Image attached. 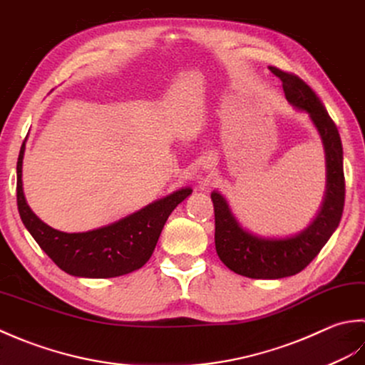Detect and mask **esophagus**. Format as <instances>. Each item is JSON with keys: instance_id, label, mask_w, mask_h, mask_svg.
<instances>
[{"instance_id": "34e87169", "label": "esophagus", "mask_w": 365, "mask_h": 365, "mask_svg": "<svg viewBox=\"0 0 365 365\" xmlns=\"http://www.w3.org/2000/svg\"><path fill=\"white\" fill-rule=\"evenodd\" d=\"M212 165H211V162H207V165H206V168H211Z\"/></svg>"}]
</instances>
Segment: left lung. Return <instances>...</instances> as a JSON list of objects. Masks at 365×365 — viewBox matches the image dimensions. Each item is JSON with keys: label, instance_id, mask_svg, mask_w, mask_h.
Segmentation results:
<instances>
[{"label": "left lung", "instance_id": "8db88e82", "mask_svg": "<svg viewBox=\"0 0 365 365\" xmlns=\"http://www.w3.org/2000/svg\"><path fill=\"white\" fill-rule=\"evenodd\" d=\"M282 80L287 101L309 113L322 135L326 153V195L318 215L299 235L284 240H266L237 224L227 200L212 192L215 217V250L228 269L250 279H284L301 272L324 247L340 224L345 205L344 148L337 125L312 88L294 73L269 68Z\"/></svg>", "mask_w": 365, "mask_h": 365}]
</instances>
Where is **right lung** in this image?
<instances>
[{
    "mask_svg": "<svg viewBox=\"0 0 365 365\" xmlns=\"http://www.w3.org/2000/svg\"><path fill=\"white\" fill-rule=\"evenodd\" d=\"M25 143L17 160V206L21 222L59 269L76 277L110 279L140 269L155 249L168 215L192 189H181L115 224L85 233L48 227L28 206L21 184Z\"/></svg>",
    "mask_w": 365,
    "mask_h": 365,
    "instance_id": "add662e5",
    "label": "right lung"
}]
</instances>
